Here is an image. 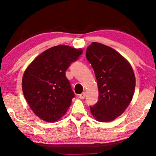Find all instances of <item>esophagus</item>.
Returning <instances> with one entry per match:
<instances>
[{
    "label": "esophagus",
    "mask_w": 156,
    "mask_h": 156,
    "mask_svg": "<svg viewBox=\"0 0 156 156\" xmlns=\"http://www.w3.org/2000/svg\"><path fill=\"white\" fill-rule=\"evenodd\" d=\"M85 97H86V93H85V92H83V93L81 94H80V98L81 99H84Z\"/></svg>",
    "instance_id": "esophagus-1"
}]
</instances>
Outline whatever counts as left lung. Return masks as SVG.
<instances>
[{
  "instance_id": "obj_1",
  "label": "left lung",
  "mask_w": 156,
  "mask_h": 156,
  "mask_svg": "<svg viewBox=\"0 0 156 156\" xmlns=\"http://www.w3.org/2000/svg\"><path fill=\"white\" fill-rule=\"evenodd\" d=\"M86 57L97 79L99 100L90 107L98 121L109 122L121 116L131 103L136 87L133 70L129 62L110 47L93 42Z\"/></svg>"
}]
</instances>
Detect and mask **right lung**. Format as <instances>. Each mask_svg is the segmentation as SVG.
I'll return each instance as SVG.
<instances>
[{"label": "right lung", "instance_id": "1", "mask_svg": "<svg viewBox=\"0 0 156 156\" xmlns=\"http://www.w3.org/2000/svg\"><path fill=\"white\" fill-rule=\"evenodd\" d=\"M82 50L67 45L52 47L41 53L23 74V94L37 116L48 122L62 117L74 94L65 72L78 59Z\"/></svg>", "mask_w": 156, "mask_h": 156}]
</instances>
